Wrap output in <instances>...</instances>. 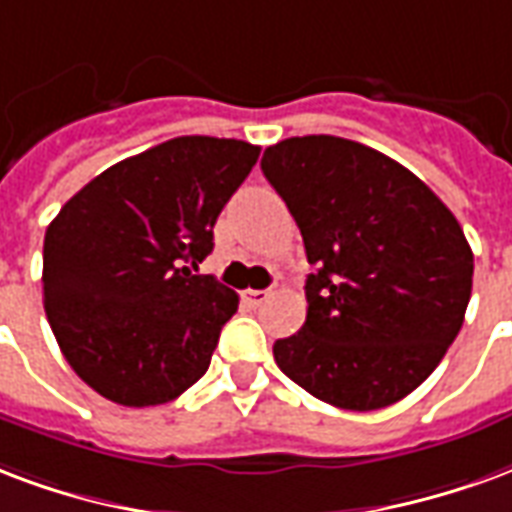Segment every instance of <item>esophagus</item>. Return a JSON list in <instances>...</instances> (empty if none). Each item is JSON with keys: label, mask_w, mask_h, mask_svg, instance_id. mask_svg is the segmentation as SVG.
<instances>
[{"label": "esophagus", "mask_w": 512, "mask_h": 512, "mask_svg": "<svg viewBox=\"0 0 512 512\" xmlns=\"http://www.w3.org/2000/svg\"><path fill=\"white\" fill-rule=\"evenodd\" d=\"M270 297H272V292H256V289L242 292V302H245L248 308H261V305L270 300Z\"/></svg>", "instance_id": "esophagus-1"}]
</instances>
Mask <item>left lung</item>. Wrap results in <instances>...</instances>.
Instances as JSON below:
<instances>
[{
    "label": "left lung",
    "instance_id": "left-lung-1",
    "mask_svg": "<svg viewBox=\"0 0 512 512\" xmlns=\"http://www.w3.org/2000/svg\"><path fill=\"white\" fill-rule=\"evenodd\" d=\"M261 171L313 264L305 324L272 346L278 368L349 412L406 398L464 324L475 256L461 223L423 179L349 138H286Z\"/></svg>",
    "mask_w": 512,
    "mask_h": 512
}]
</instances>
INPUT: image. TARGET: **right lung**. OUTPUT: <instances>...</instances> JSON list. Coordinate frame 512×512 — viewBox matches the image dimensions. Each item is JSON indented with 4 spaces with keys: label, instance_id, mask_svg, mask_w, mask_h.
<instances>
[{
    "label": "right lung",
    "instance_id": "1",
    "mask_svg": "<svg viewBox=\"0 0 512 512\" xmlns=\"http://www.w3.org/2000/svg\"><path fill=\"white\" fill-rule=\"evenodd\" d=\"M259 152L237 138H171L98 174L51 220L43 305L65 360L95 393L158 406L207 374L240 300L193 270Z\"/></svg>",
    "mask_w": 512,
    "mask_h": 512
}]
</instances>
